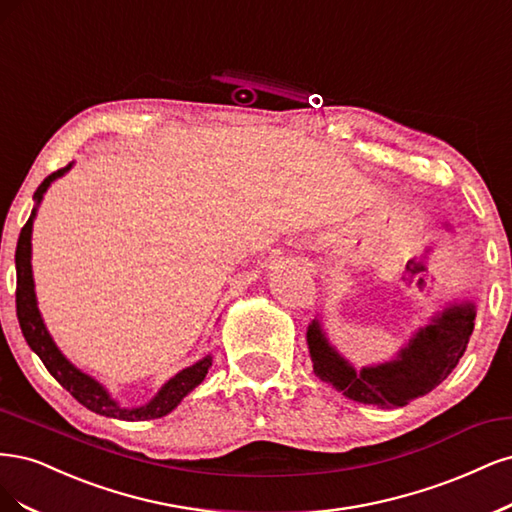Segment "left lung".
<instances>
[{"label": "left lung", "instance_id": "8db88e82", "mask_svg": "<svg viewBox=\"0 0 512 512\" xmlns=\"http://www.w3.org/2000/svg\"><path fill=\"white\" fill-rule=\"evenodd\" d=\"M474 304H451L408 340L398 357L359 372L325 338L319 319L308 325L312 370L346 398L378 408L406 406L436 389L466 353L474 329Z\"/></svg>", "mask_w": 512, "mask_h": 512}]
</instances>
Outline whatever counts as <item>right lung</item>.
<instances>
[{
	"mask_svg": "<svg viewBox=\"0 0 512 512\" xmlns=\"http://www.w3.org/2000/svg\"><path fill=\"white\" fill-rule=\"evenodd\" d=\"M70 168H72V163H68L65 168L53 172L51 176H46L42 180V185L34 193L36 208L31 210V217L23 225L19 244H16V255H14V261H16V317H19L21 332H23L27 344L31 346V351H34L42 359L46 370L51 372L57 378V383L63 389H68L82 406H87L89 410L97 412V415L123 419V421L159 419L163 415H168V412H172L189 391H193L204 381L208 374V368L212 366L210 355L197 361V364L180 370L174 378H170V381L159 389V393L148 404L136 406V408L121 406L117 400L110 398V393L100 383H97L95 378H91L85 372H80L76 366H72L70 361L63 357V353L53 342L51 334H48V329H46L40 310H38L36 291H34V274H31V225H34L36 210H38V204L42 202L46 189L51 187L53 180L63 176Z\"/></svg>",
	"mask_w": 512,
	"mask_h": 512,
	"instance_id": "1",
	"label": "right lung"
}]
</instances>
